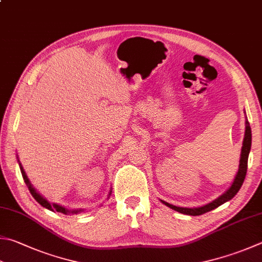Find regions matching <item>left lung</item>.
Listing matches in <instances>:
<instances>
[{"instance_id": "8db88e82", "label": "left lung", "mask_w": 262, "mask_h": 262, "mask_svg": "<svg viewBox=\"0 0 262 262\" xmlns=\"http://www.w3.org/2000/svg\"><path fill=\"white\" fill-rule=\"evenodd\" d=\"M251 144H252V133H251V127L248 120L245 121V133H244V139H243V146H242V151H241V159H239V165H238V171L235 176V179L233 184L227 189L223 195H220L218 199L212 201L211 203L205 204L203 206H200V208H180V206H176L169 204L167 202L162 201L163 204L169 206L170 209L174 210L177 212H180L182 214L187 215H201L206 212L212 211L218 208L221 204L226 203V202L230 201L233 197L237 194L238 190L241 189L242 185H243L245 176H246V170H248V159L249 154L251 150Z\"/></svg>"}]
</instances>
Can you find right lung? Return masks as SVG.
<instances>
[{"instance_id": "add662e5", "label": "right lung", "mask_w": 262, "mask_h": 262, "mask_svg": "<svg viewBox=\"0 0 262 262\" xmlns=\"http://www.w3.org/2000/svg\"><path fill=\"white\" fill-rule=\"evenodd\" d=\"M18 162H19V166H20V171H21L23 178H24L25 182H26V185H27V187H28L29 191H31V194L33 195L34 199H35V200H36V202H38V203L41 204V205L43 206V208H46V209L50 210V211H52V212H54V211L60 212V213H63V214H76V213H80V212H82V211H83V209H78V210H76V209H75V210H70V209L65 208V206L59 205V204H57V203H50V202H49L47 199H44V197H43L41 194H39L38 191H36V189H35V188H34L33 185H32V182L29 181L28 177H27V174H26V172H25L24 167H23V165H21L20 161H19V159H18ZM111 194H112V190H110V192H108V197H107V199H110Z\"/></svg>"}]
</instances>
